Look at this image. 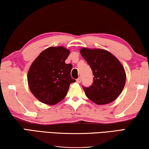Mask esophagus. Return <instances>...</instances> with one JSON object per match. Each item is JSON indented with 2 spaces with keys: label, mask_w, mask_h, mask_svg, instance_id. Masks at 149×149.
<instances>
[{
  "label": "esophagus",
  "mask_w": 149,
  "mask_h": 149,
  "mask_svg": "<svg viewBox=\"0 0 149 149\" xmlns=\"http://www.w3.org/2000/svg\"><path fill=\"white\" fill-rule=\"evenodd\" d=\"M80 82H81V78H79V79H77V83H80Z\"/></svg>",
  "instance_id": "obj_1"
}]
</instances>
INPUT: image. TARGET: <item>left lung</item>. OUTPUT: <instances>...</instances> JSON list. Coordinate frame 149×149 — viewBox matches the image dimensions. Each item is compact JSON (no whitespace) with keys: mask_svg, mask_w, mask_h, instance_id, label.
<instances>
[{"mask_svg":"<svg viewBox=\"0 0 149 149\" xmlns=\"http://www.w3.org/2000/svg\"><path fill=\"white\" fill-rule=\"evenodd\" d=\"M80 52L94 76L92 86L83 87L86 97L97 105L113 102L126 84V71L122 63L113 54L103 49L82 48Z\"/></svg>","mask_w":149,"mask_h":149,"instance_id":"8db88e82","label":"left lung"}]
</instances>
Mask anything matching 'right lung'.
Instances as JSON below:
<instances>
[{
    "mask_svg": "<svg viewBox=\"0 0 149 149\" xmlns=\"http://www.w3.org/2000/svg\"><path fill=\"white\" fill-rule=\"evenodd\" d=\"M70 51L63 46L44 49L34 60L27 73L29 90L38 101L54 105L67 95L70 84L75 82L70 76L72 65L65 61Z\"/></svg>",
    "mask_w": 149,
    "mask_h": 149,
    "instance_id": "1",
    "label": "right lung"
}]
</instances>
